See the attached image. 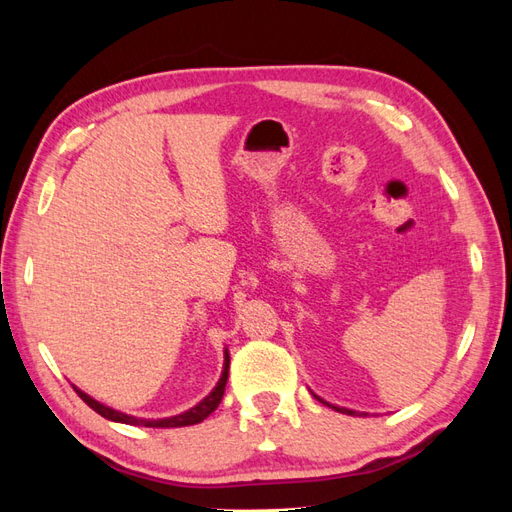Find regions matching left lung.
Listing matches in <instances>:
<instances>
[{"label": "left lung", "instance_id": "1", "mask_svg": "<svg viewBox=\"0 0 512 512\" xmlns=\"http://www.w3.org/2000/svg\"><path fill=\"white\" fill-rule=\"evenodd\" d=\"M316 397V395H314ZM318 401H322L320 397H316ZM322 404H327V401H322ZM329 408H333V410H337V412H344V414H350V416H356V414H359V412H354V410H348V408H339V406H331V404H327ZM365 416V414H363Z\"/></svg>", "mask_w": 512, "mask_h": 512}]
</instances>
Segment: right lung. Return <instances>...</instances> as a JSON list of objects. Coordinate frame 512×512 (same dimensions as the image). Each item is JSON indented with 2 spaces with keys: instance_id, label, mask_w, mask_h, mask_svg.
<instances>
[{
  "instance_id": "obj_1",
  "label": "right lung",
  "mask_w": 512,
  "mask_h": 512,
  "mask_svg": "<svg viewBox=\"0 0 512 512\" xmlns=\"http://www.w3.org/2000/svg\"><path fill=\"white\" fill-rule=\"evenodd\" d=\"M228 367H230V356H228V350H226V352H224V371H222L220 382L215 384V389H213L203 401H200L198 406L190 408L188 412L177 414V416H170V418H158V421H153V418L128 416V414L117 412V410H113V408H108V406L100 404V401H96V399H91L87 393L76 389V386H74V391H76V395H79V397L85 401V404H87L91 410H96L100 416L108 418V421L126 423V425H138V427H185V425L203 423L205 418H207L215 408L220 406V401H222V397H224V389H226V380H228Z\"/></svg>"
}]
</instances>
